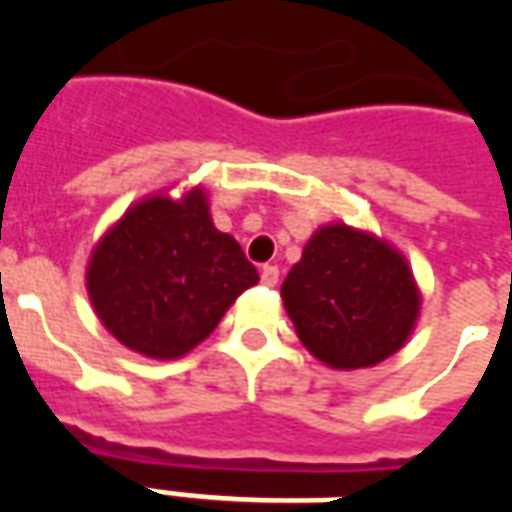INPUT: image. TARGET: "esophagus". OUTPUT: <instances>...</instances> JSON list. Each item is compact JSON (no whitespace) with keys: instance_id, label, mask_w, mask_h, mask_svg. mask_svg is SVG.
<instances>
[{"instance_id":"34e87169","label":"esophagus","mask_w":512,"mask_h":512,"mask_svg":"<svg viewBox=\"0 0 512 512\" xmlns=\"http://www.w3.org/2000/svg\"><path fill=\"white\" fill-rule=\"evenodd\" d=\"M260 282L266 285V288H274L279 282V268L277 266H263V271H260Z\"/></svg>"}]
</instances>
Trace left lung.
Instances as JSON below:
<instances>
[{
    "mask_svg": "<svg viewBox=\"0 0 512 512\" xmlns=\"http://www.w3.org/2000/svg\"><path fill=\"white\" fill-rule=\"evenodd\" d=\"M282 301L307 351L337 370L373 367L400 351L419 312L406 260L345 224L312 235L282 282Z\"/></svg>",
    "mask_w": 512,
    "mask_h": 512,
    "instance_id": "left-lung-1",
    "label": "left lung"
}]
</instances>
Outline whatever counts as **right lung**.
Listing matches in <instances>:
<instances>
[{"label": "right lung", "instance_id": "right-lung-1", "mask_svg": "<svg viewBox=\"0 0 512 512\" xmlns=\"http://www.w3.org/2000/svg\"><path fill=\"white\" fill-rule=\"evenodd\" d=\"M257 279L241 244L213 227L200 189L134 205L87 268L98 318L120 343L153 359H175L202 343Z\"/></svg>", "mask_w": 512, "mask_h": 512}]
</instances>
